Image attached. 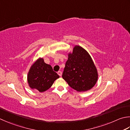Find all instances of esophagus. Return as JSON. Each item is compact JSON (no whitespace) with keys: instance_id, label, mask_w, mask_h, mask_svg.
Returning a JSON list of instances; mask_svg holds the SVG:
<instances>
[{"instance_id":"obj_1","label":"esophagus","mask_w":130,"mask_h":130,"mask_svg":"<svg viewBox=\"0 0 130 130\" xmlns=\"http://www.w3.org/2000/svg\"><path fill=\"white\" fill-rule=\"evenodd\" d=\"M57 74H58V75H59V76H61V75H62V72H61V71H58V72H57Z\"/></svg>"}]
</instances>
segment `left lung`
Masks as SVG:
<instances>
[{"mask_svg":"<svg viewBox=\"0 0 130 130\" xmlns=\"http://www.w3.org/2000/svg\"><path fill=\"white\" fill-rule=\"evenodd\" d=\"M70 87L78 92L92 88L97 82V69L90 55L79 45L73 48L68 55V60L62 75Z\"/></svg>","mask_w":130,"mask_h":130,"instance_id":"1","label":"left lung"}]
</instances>
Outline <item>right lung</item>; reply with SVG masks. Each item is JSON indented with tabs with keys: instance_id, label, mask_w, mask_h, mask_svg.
<instances>
[{
	"instance_id": "1",
	"label": "right lung",
	"mask_w": 130,
	"mask_h": 130,
	"mask_svg": "<svg viewBox=\"0 0 130 130\" xmlns=\"http://www.w3.org/2000/svg\"><path fill=\"white\" fill-rule=\"evenodd\" d=\"M59 77L51 66L45 63L43 58H39L30 69L27 82L30 88L43 92L51 87L54 81Z\"/></svg>"
}]
</instances>
